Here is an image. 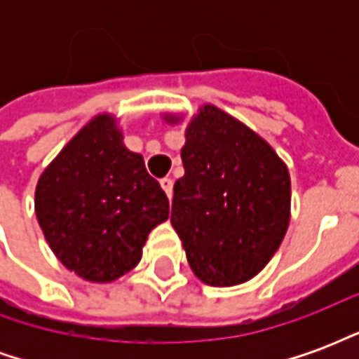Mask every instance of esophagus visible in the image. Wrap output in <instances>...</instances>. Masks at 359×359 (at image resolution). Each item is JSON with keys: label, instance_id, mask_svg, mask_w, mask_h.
<instances>
[{"label": "esophagus", "instance_id": "1", "mask_svg": "<svg viewBox=\"0 0 359 359\" xmlns=\"http://www.w3.org/2000/svg\"><path fill=\"white\" fill-rule=\"evenodd\" d=\"M159 182H161V188L165 190V194L171 198L172 196V179L171 177H165V179H161Z\"/></svg>", "mask_w": 359, "mask_h": 359}]
</instances>
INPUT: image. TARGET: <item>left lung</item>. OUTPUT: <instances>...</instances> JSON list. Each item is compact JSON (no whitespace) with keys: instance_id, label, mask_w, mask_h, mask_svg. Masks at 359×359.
<instances>
[{"instance_id":"left-lung-1","label":"left lung","mask_w":359,"mask_h":359,"mask_svg":"<svg viewBox=\"0 0 359 359\" xmlns=\"http://www.w3.org/2000/svg\"><path fill=\"white\" fill-rule=\"evenodd\" d=\"M163 118L177 125L182 115ZM184 136V177L172 188V229L202 283H246L285 238L288 167L259 134L211 103L190 118Z\"/></svg>"}]
</instances>
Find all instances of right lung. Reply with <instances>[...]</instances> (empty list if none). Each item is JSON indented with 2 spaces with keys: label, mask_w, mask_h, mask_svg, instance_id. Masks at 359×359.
<instances>
[{
  "label": "right lung",
  "mask_w": 359,
  "mask_h": 359,
  "mask_svg": "<svg viewBox=\"0 0 359 359\" xmlns=\"http://www.w3.org/2000/svg\"><path fill=\"white\" fill-rule=\"evenodd\" d=\"M34 210L67 269L113 283L138 265L151 229L169 219V200L144 157L123 144L117 118L100 113L43 169Z\"/></svg>",
  "instance_id": "right-lung-1"
}]
</instances>
